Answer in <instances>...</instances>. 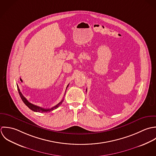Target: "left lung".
<instances>
[{
  "instance_id": "left-lung-1",
  "label": "left lung",
  "mask_w": 156,
  "mask_h": 156,
  "mask_svg": "<svg viewBox=\"0 0 156 156\" xmlns=\"http://www.w3.org/2000/svg\"><path fill=\"white\" fill-rule=\"evenodd\" d=\"M86 91H87V89H86Z\"/></svg>"
}]
</instances>
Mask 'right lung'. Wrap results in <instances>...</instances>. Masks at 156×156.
<instances>
[{
    "label": "right lung",
    "instance_id": "right-lung-1",
    "mask_svg": "<svg viewBox=\"0 0 156 156\" xmlns=\"http://www.w3.org/2000/svg\"><path fill=\"white\" fill-rule=\"evenodd\" d=\"M68 86H69V84L67 85L66 89L67 88ZM17 89H18V91H19V94H20V96L21 99H22L23 102L25 103V104L29 108H30L31 110L34 111V112H40V113H48V112H51V111H52V110L56 109L57 108H58V107L62 104V101H63V100H64V99H62V100L61 101V102H60L57 105H56L55 106L52 107L51 108H41V107H40L37 106V105H34V104H32L31 103H30V102L23 96V95L20 92V89H19V86H18L17 85Z\"/></svg>",
    "mask_w": 156,
    "mask_h": 156
}]
</instances>
